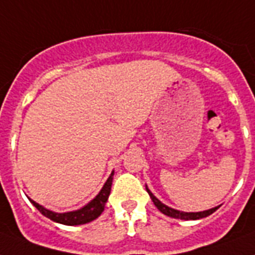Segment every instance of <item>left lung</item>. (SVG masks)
Returning a JSON list of instances; mask_svg holds the SVG:
<instances>
[{"label":"left lung","instance_id":"1","mask_svg":"<svg viewBox=\"0 0 255 255\" xmlns=\"http://www.w3.org/2000/svg\"><path fill=\"white\" fill-rule=\"evenodd\" d=\"M146 191L149 193L150 198H151V201L154 202V205L157 206V209H158L159 212L163 213L165 216L167 217H171V218H178V220H199V218H205V217L210 216V214H213V213L216 212L217 209L220 208V206H217V208H213V209H209V210H205V212H198V213H186V212H179V210H175V209H171L169 208V206H166L165 203H162L161 201H159L158 198H155L154 194L151 193V191L147 189V186H146Z\"/></svg>","mask_w":255,"mask_h":255}]
</instances>
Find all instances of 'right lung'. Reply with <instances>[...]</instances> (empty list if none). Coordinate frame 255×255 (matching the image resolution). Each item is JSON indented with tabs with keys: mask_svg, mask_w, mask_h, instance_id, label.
Returning <instances> with one entry per match:
<instances>
[{
	"mask_svg": "<svg viewBox=\"0 0 255 255\" xmlns=\"http://www.w3.org/2000/svg\"><path fill=\"white\" fill-rule=\"evenodd\" d=\"M114 171H112V174L105 182L104 187L101 189V191L96 195V198H93L88 205H85L84 208L74 210V212L68 213H54L52 210H47L43 206H41L39 203L34 202L33 199H30V202L34 205L35 208L38 209L39 213L47 217L49 220L58 222V224L68 225V226H74V225H84L88 222H92L96 218L101 216V213L104 212L105 205L108 202V198L110 195V190H112V182H113Z\"/></svg>",
	"mask_w": 255,
	"mask_h": 255,
	"instance_id": "1",
	"label": "right lung"
}]
</instances>
